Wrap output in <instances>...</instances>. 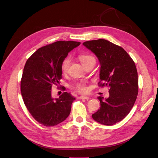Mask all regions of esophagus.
I'll return each instance as SVG.
<instances>
[{
    "instance_id": "obj_1",
    "label": "esophagus",
    "mask_w": 158,
    "mask_h": 158,
    "mask_svg": "<svg viewBox=\"0 0 158 158\" xmlns=\"http://www.w3.org/2000/svg\"><path fill=\"white\" fill-rule=\"evenodd\" d=\"M80 99H89L88 96H86V95H81V96L79 97Z\"/></svg>"
}]
</instances>
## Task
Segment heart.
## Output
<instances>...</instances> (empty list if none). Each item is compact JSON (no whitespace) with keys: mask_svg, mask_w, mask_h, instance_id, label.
<instances>
[{"mask_svg":"<svg viewBox=\"0 0 158 158\" xmlns=\"http://www.w3.org/2000/svg\"><path fill=\"white\" fill-rule=\"evenodd\" d=\"M78 58L84 67L92 63H95V58L93 55L90 54H88V53L80 54L78 56ZM70 64V60L69 57H66V58H65L63 61H62L60 68H61V71L62 73H63V74H66V73H67ZM73 88L80 93H85L88 91L86 84H85V82H83V81L76 82L73 85Z\"/></svg>","mask_w":158,"mask_h":158,"instance_id":"1","label":"heart"}]
</instances>
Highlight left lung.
I'll list each match as a JSON object with an SVG mask.
<instances>
[{"label": "left lung", "mask_w": 158, "mask_h": 158, "mask_svg": "<svg viewBox=\"0 0 158 158\" xmlns=\"http://www.w3.org/2000/svg\"><path fill=\"white\" fill-rule=\"evenodd\" d=\"M83 45L99 60L100 87L109 88V97H98L100 109L92 114L95 121L111 126L130 113L138 93V73L135 62L123 47L103 39L88 41Z\"/></svg>", "instance_id": "1"}]
</instances>
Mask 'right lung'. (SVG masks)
<instances>
[{
	"label": "right lung",
	"instance_id": "add662e5",
	"mask_svg": "<svg viewBox=\"0 0 158 158\" xmlns=\"http://www.w3.org/2000/svg\"><path fill=\"white\" fill-rule=\"evenodd\" d=\"M80 42L59 41L38 49L25 64L20 82L23 101L35 121L45 127H53L69 117L76 99L63 92L57 99L51 96L52 88L62 79L60 65L69 52ZM62 90H65L64 86Z\"/></svg>",
	"mask_w": 158,
	"mask_h": 158
}]
</instances>
